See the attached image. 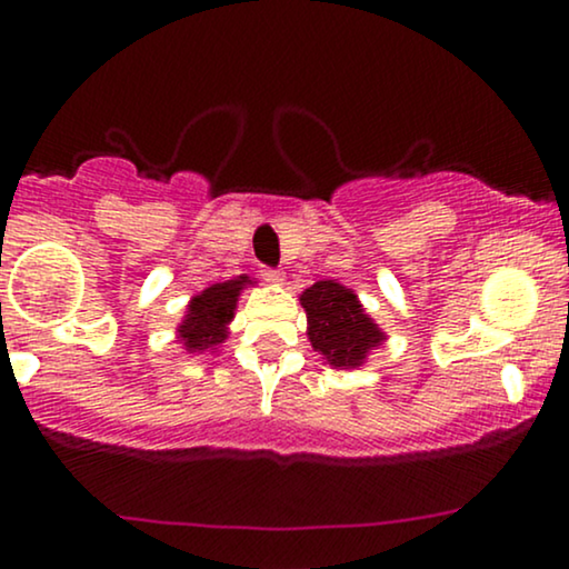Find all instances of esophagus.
I'll list each match as a JSON object with an SVG mask.
<instances>
[{
    "label": "esophagus",
    "mask_w": 569,
    "mask_h": 569,
    "mask_svg": "<svg viewBox=\"0 0 569 569\" xmlns=\"http://www.w3.org/2000/svg\"><path fill=\"white\" fill-rule=\"evenodd\" d=\"M262 278L267 280V283H272V286H280V283H283V272H280V270H272V267H264V270H262Z\"/></svg>",
    "instance_id": "34e87169"
}]
</instances>
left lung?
<instances>
[{
  "instance_id": "8db88e82",
  "label": "left lung",
  "mask_w": 569,
  "mask_h": 569,
  "mask_svg": "<svg viewBox=\"0 0 569 569\" xmlns=\"http://www.w3.org/2000/svg\"><path fill=\"white\" fill-rule=\"evenodd\" d=\"M307 312V337L312 350L321 352L335 369H356L367 361L385 331L358 302L348 286L335 280H318L299 297Z\"/></svg>"
}]
</instances>
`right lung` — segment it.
<instances>
[{
  "instance_id": "right-lung-1",
  "label": "right lung",
  "mask_w": 569,
  "mask_h": 569,
  "mask_svg": "<svg viewBox=\"0 0 569 569\" xmlns=\"http://www.w3.org/2000/svg\"><path fill=\"white\" fill-rule=\"evenodd\" d=\"M253 280L248 276H238L224 283L208 286L198 297L189 299L184 321L179 323V342L184 345L187 352H217L219 345L224 342L227 326L234 318L238 297L246 286Z\"/></svg>"
}]
</instances>
